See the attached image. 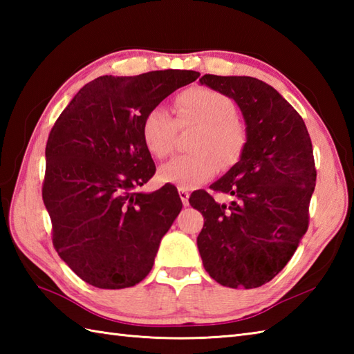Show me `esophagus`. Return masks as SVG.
Here are the masks:
<instances>
[{"instance_id": "esophagus-1", "label": "esophagus", "mask_w": 354, "mask_h": 354, "mask_svg": "<svg viewBox=\"0 0 354 354\" xmlns=\"http://www.w3.org/2000/svg\"><path fill=\"white\" fill-rule=\"evenodd\" d=\"M178 193H179V198H181L184 207L189 205V198H190V193L184 187H178Z\"/></svg>"}]
</instances>
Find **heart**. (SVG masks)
<instances>
[{"mask_svg":"<svg viewBox=\"0 0 354 354\" xmlns=\"http://www.w3.org/2000/svg\"><path fill=\"white\" fill-rule=\"evenodd\" d=\"M176 118L167 109L153 106L142 118L141 138L156 158L173 152L179 129L196 127L192 133L193 152L179 155L158 170L160 181L194 189L212 179L219 164L230 169L242 158L248 145L246 126L236 117L234 102L208 88H190L175 100Z\"/></svg>","mask_w":354,"mask_h":354,"instance_id":"obj_1","label":"heart"}]
</instances>
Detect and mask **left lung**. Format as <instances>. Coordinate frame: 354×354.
I'll return each mask as SVG.
<instances>
[{
    "label": "left lung",
    "mask_w": 354,
    "mask_h": 354,
    "mask_svg": "<svg viewBox=\"0 0 354 354\" xmlns=\"http://www.w3.org/2000/svg\"><path fill=\"white\" fill-rule=\"evenodd\" d=\"M202 85L234 100L248 145L240 161L209 190L192 193L204 216L198 236L209 277L232 289L259 288L280 272L309 228L317 183L313 149L304 120L275 89L255 77L205 74ZM230 194V206L214 199Z\"/></svg>",
    "instance_id": "8db88e82"
}]
</instances>
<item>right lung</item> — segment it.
<instances>
[{
  "instance_id": "right-lung-1",
  "label": "right lung",
  "mask_w": 354,
  "mask_h": 354,
  "mask_svg": "<svg viewBox=\"0 0 354 354\" xmlns=\"http://www.w3.org/2000/svg\"><path fill=\"white\" fill-rule=\"evenodd\" d=\"M199 76L192 70H161L97 77L51 127L42 199L53 246L88 284L131 288L152 269L183 202L173 185L149 194L137 190L156 170L141 138L142 118Z\"/></svg>"
}]
</instances>
